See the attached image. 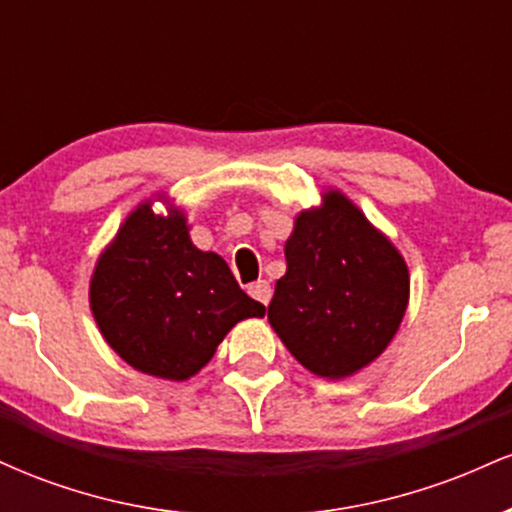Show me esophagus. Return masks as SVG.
Instances as JSON below:
<instances>
[{"label": "esophagus", "instance_id": "1", "mask_svg": "<svg viewBox=\"0 0 512 512\" xmlns=\"http://www.w3.org/2000/svg\"><path fill=\"white\" fill-rule=\"evenodd\" d=\"M248 293H250L252 298H255V301H260L262 305H267L269 298H272V286H269V281L260 279V281H255V284L248 286Z\"/></svg>", "mask_w": 512, "mask_h": 512}]
</instances>
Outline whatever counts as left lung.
Listing matches in <instances>:
<instances>
[{"label":"left lung","instance_id":"left-lung-1","mask_svg":"<svg viewBox=\"0 0 512 512\" xmlns=\"http://www.w3.org/2000/svg\"><path fill=\"white\" fill-rule=\"evenodd\" d=\"M269 325L296 361L339 380L375 361L409 303V269L387 236L339 190L296 216Z\"/></svg>","mask_w":512,"mask_h":512}]
</instances>
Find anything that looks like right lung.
<instances>
[{"mask_svg": "<svg viewBox=\"0 0 512 512\" xmlns=\"http://www.w3.org/2000/svg\"><path fill=\"white\" fill-rule=\"evenodd\" d=\"M88 298L115 354L163 380L192 378L233 325L264 315L223 257L192 245L185 214H154L151 199L98 257Z\"/></svg>", "mask_w": 512, "mask_h": 512, "instance_id": "right-lung-1", "label": "right lung"}]
</instances>
